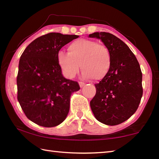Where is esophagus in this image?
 I'll return each mask as SVG.
<instances>
[{"label": "esophagus", "instance_id": "esophagus-1", "mask_svg": "<svg viewBox=\"0 0 159 159\" xmlns=\"http://www.w3.org/2000/svg\"><path fill=\"white\" fill-rule=\"evenodd\" d=\"M79 85H80V88H83V86H85V83H83V82H79Z\"/></svg>", "mask_w": 159, "mask_h": 159}]
</instances>
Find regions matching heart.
<instances>
[{"label": "heart", "instance_id": "heart-1", "mask_svg": "<svg viewBox=\"0 0 159 159\" xmlns=\"http://www.w3.org/2000/svg\"><path fill=\"white\" fill-rule=\"evenodd\" d=\"M68 52L60 50L57 60L63 74L74 79L80 66L82 76L86 79H103L111 65V54L108 48L89 39H78L69 45Z\"/></svg>", "mask_w": 159, "mask_h": 159}]
</instances>
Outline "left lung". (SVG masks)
<instances>
[{"instance_id": "8db88e82", "label": "left lung", "mask_w": 159, "mask_h": 159, "mask_svg": "<svg viewBox=\"0 0 159 159\" xmlns=\"http://www.w3.org/2000/svg\"><path fill=\"white\" fill-rule=\"evenodd\" d=\"M90 38L100 39L111 54L108 74L95 84L90 107L98 121L116 125L134 114L142 97V74L138 60L124 42L111 34L95 32Z\"/></svg>"}]
</instances>
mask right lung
<instances>
[{
	"mask_svg": "<svg viewBox=\"0 0 159 159\" xmlns=\"http://www.w3.org/2000/svg\"><path fill=\"white\" fill-rule=\"evenodd\" d=\"M79 37L49 33L32 41L21 55L17 99L26 117L37 125L55 127L68 115L70 98L80 86L63 76L57 55L61 48Z\"/></svg>",
	"mask_w": 159,
	"mask_h": 159,
	"instance_id": "obj_1",
	"label": "right lung"
}]
</instances>
